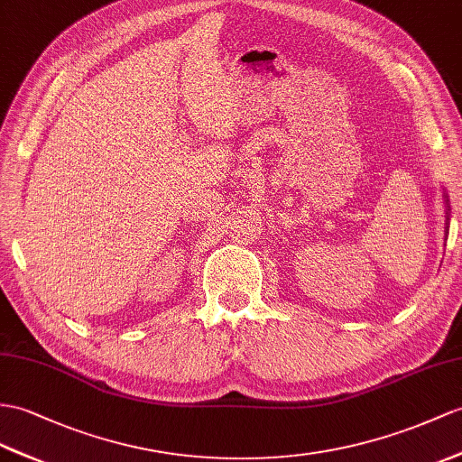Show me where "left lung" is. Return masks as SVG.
Returning a JSON list of instances; mask_svg holds the SVG:
<instances>
[{
  "label": "left lung",
  "instance_id": "1",
  "mask_svg": "<svg viewBox=\"0 0 462 462\" xmlns=\"http://www.w3.org/2000/svg\"><path fill=\"white\" fill-rule=\"evenodd\" d=\"M447 201H448V199H447ZM447 216H448V213H447ZM447 219H448V217H447Z\"/></svg>",
  "mask_w": 462,
  "mask_h": 462
}]
</instances>
